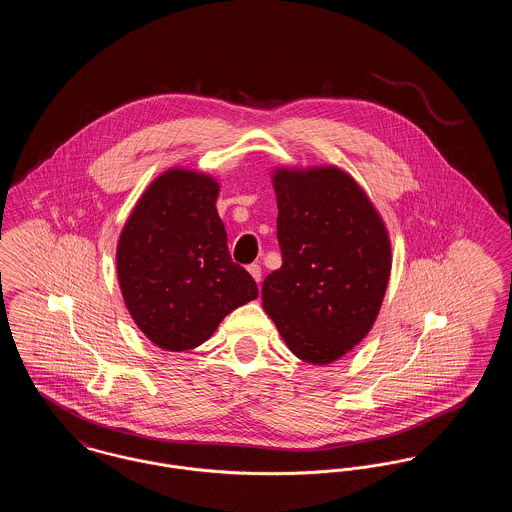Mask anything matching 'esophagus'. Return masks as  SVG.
<instances>
[{
	"label": "esophagus",
	"mask_w": 512,
	"mask_h": 512,
	"mask_svg": "<svg viewBox=\"0 0 512 512\" xmlns=\"http://www.w3.org/2000/svg\"><path fill=\"white\" fill-rule=\"evenodd\" d=\"M247 270H249V274L253 276V280H255L257 284H261V278H263V270H261V267H259V265H249Z\"/></svg>",
	"instance_id": "1"
}]
</instances>
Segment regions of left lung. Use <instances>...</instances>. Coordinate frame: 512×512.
<instances>
[{"instance_id": "8db88e82", "label": "left lung", "mask_w": 512, "mask_h": 512, "mask_svg": "<svg viewBox=\"0 0 512 512\" xmlns=\"http://www.w3.org/2000/svg\"><path fill=\"white\" fill-rule=\"evenodd\" d=\"M282 267L263 309L293 355L330 365L370 332L390 282L388 230L363 188L338 167L276 169Z\"/></svg>"}]
</instances>
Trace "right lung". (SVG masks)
<instances>
[{"instance_id":"add662e5","label":"right lung","mask_w":512,"mask_h":512,"mask_svg":"<svg viewBox=\"0 0 512 512\" xmlns=\"http://www.w3.org/2000/svg\"><path fill=\"white\" fill-rule=\"evenodd\" d=\"M219 182L171 169L155 178L122 228L117 274L124 305L149 341L186 351L255 299L257 284L228 253Z\"/></svg>"}]
</instances>
